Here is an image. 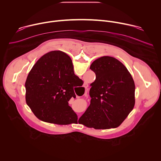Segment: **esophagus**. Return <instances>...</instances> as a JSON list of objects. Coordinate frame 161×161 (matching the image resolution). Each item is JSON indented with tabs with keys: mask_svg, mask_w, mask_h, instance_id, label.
Returning a JSON list of instances; mask_svg holds the SVG:
<instances>
[{
	"mask_svg": "<svg viewBox=\"0 0 161 161\" xmlns=\"http://www.w3.org/2000/svg\"><path fill=\"white\" fill-rule=\"evenodd\" d=\"M87 86H88V85H87L86 83H85V84L84 85V86H83V87H84V88H86ZM86 94H87V93H86V92L85 93V96H86Z\"/></svg>",
	"mask_w": 161,
	"mask_h": 161,
	"instance_id": "esophagus-1",
	"label": "esophagus"
}]
</instances>
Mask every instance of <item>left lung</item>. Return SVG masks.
Listing matches in <instances>:
<instances>
[{
  "instance_id": "8db88e82",
  "label": "left lung",
  "mask_w": 161,
  "mask_h": 161,
  "mask_svg": "<svg viewBox=\"0 0 161 161\" xmlns=\"http://www.w3.org/2000/svg\"><path fill=\"white\" fill-rule=\"evenodd\" d=\"M60 51H53L52 59ZM90 69L96 75L90 84V104L78 122L95 129L119 127L135 104V85L125 66L117 58L104 56L92 63Z\"/></svg>"
}]
</instances>
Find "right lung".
<instances>
[{
	"mask_svg": "<svg viewBox=\"0 0 161 161\" xmlns=\"http://www.w3.org/2000/svg\"><path fill=\"white\" fill-rule=\"evenodd\" d=\"M53 51L42 56L34 65L25 82V99L35 115L44 122L68 125L78 116L68 101L76 97L75 90L81 80L74 72L69 56L60 51L52 59Z\"/></svg>",
	"mask_w": 161,
	"mask_h": 161,
	"instance_id": "add662e5",
	"label": "right lung"
}]
</instances>
